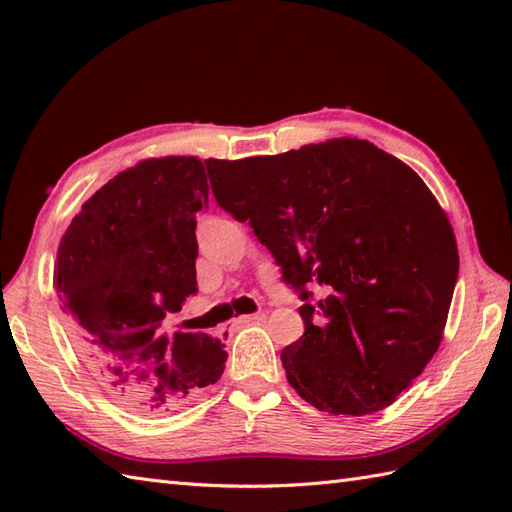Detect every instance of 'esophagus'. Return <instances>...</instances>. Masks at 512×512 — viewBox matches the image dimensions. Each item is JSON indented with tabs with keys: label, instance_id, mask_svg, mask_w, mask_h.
<instances>
[{
	"label": "esophagus",
	"instance_id": "esophagus-1",
	"mask_svg": "<svg viewBox=\"0 0 512 512\" xmlns=\"http://www.w3.org/2000/svg\"><path fill=\"white\" fill-rule=\"evenodd\" d=\"M266 317V314H244V317H237V319H233L231 321V325H228V332H235V330H239V328H244V325H248V323H255V321H262Z\"/></svg>",
	"mask_w": 512,
	"mask_h": 512
}]
</instances>
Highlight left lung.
I'll return each mask as SVG.
<instances>
[{
    "label": "left lung",
    "instance_id": "obj_1",
    "mask_svg": "<svg viewBox=\"0 0 512 512\" xmlns=\"http://www.w3.org/2000/svg\"><path fill=\"white\" fill-rule=\"evenodd\" d=\"M217 204L248 222L288 284L312 295L306 332L281 352L297 394L367 416L409 389L447 325L460 255L416 171L369 140L330 138L279 156L206 160Z\"/></svg>",
    "mask_w": 512,
    "mask_h": 512
}]
</instances>
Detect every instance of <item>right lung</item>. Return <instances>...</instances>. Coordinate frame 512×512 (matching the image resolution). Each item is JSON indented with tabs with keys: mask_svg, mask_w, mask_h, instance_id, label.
<instances>
[{
	"mask_svg": "<svg viewBox=\"0 0 512 512\" xmlns=\"http://www.w3.org/2000/svg\"><path fill=\"white\" fill-rule=\"evenodd\" d=\"M206 202L200 158H145L83 202L61 237L52 286L85 361L138 413L169 411L224 372L220 339L160 334L195 292V213Z\"/></svg>",
	"mask_w": 512,
	"mask_h": 512,
	"instance_id": "obj_1",
	"label": "right lung"
}]
</instances>
